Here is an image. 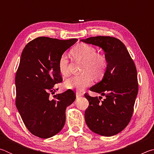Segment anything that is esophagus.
Segmentation results:
<instances>
[{
    "label": "esophagus",
    "instance_id": "1",
    "mask_svg": "<svg viewBox=\"0 0 154 154\" xmlns=\"http://www.w3.org/2000/svg\"><path fill=\"white\" fill-rule=\"evenodd\" d=\"M83 94L82 92H76V96H77V98L79 97V96H83Z\"/></svg>",
    "mask_w": 154,
    "mask_h": 154
}]
</instances>
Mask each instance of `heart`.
Returning a JSON list of instances; mask_svg holds the SVG:
<instances>
[{
  "instance_id": "1",
  "label": "heart",
  "mask_w": 154,
  "mask_h": 154,
  "mask_svg": "<svg viewBox=\"0 0 154 154\" xmlns=\"http://www.w3.org/2000/svg\"><path fill=\"white\" fill-rule=\"evenodd\" d=\"M71 53L75 60L83 62V74L67 79L64 83L66 88L82 90L92 83L94 77L101 79L105 75L108 66L107 60L103 54H97V50L94 48L87 44L81 43L72 48ZM58 70L60 73L64 77L69 74V60L65 54L60 57Z\"/></svg>"
}]
</instances>
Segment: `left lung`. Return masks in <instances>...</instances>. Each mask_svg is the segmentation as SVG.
<instances>
[{
  "instance_id": "1",
  "label": "left lung",
  "mask_w": 154,
  "mask_h": 154,
  "mask_svg": "<svg viewBox=\"0 0 154 154\" xmlns=\"http://www.w3.org/2000/svg\"><path fill=\"white\" fill-rule=\"evenodd\" d=\"M81 41L102 48L108 62L102 81L90 88L105 98L101 100V96L98 98L85 94L89 101L85 121L95 133L113 136L127 126L133 113L139 90L136 66L126 46L118 38L98 36Z\"/></svg>"
}]
</instances>
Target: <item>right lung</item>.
<instances>
[{"label": "right lung", "mask_w": 154, "mask_h": 154, "mask_svg": "<svg viewBox=\"0 0 154 154\" xmlns=\"http://www.w3.org/2000/svg\"><path fill=\"white\" fill-rule=\"evenodd\" d=\"M77 41L40 36L23 49L15 79V105L26 127L36 137L48 139L58 134L66 121V108L76 98L70 89L52 100L49 97L56 92L55 84L62 82L60 57Z\"/></svg>", "instance_id": "right-lung-1"}]
</instances>
